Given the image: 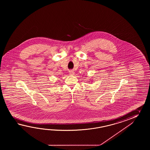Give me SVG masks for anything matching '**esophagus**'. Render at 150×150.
<instances>
[{"label":"esophagus","instance_id":"esophagus-1","mask_svg":"<svg viewBox=\"0 0 150 150\" xmlns=\"http://www.w3.org/2000/svg\"><path fill=\"white\" fill-rule=\"evenodd\" d=\"M69 74H70V75H74V71H69Z\"/></svg>","mask_w":150,"mask_h":150}]
</instances>
